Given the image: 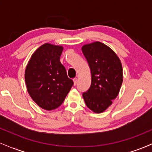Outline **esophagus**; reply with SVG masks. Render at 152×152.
<instances>
[{
	"label": "esophagus",
	"instance_id": "34e87169",
	"mask_svg": "<svg viewBox=\"0 0 152 152\" xmlns=\"http://www.w3.org/2000/svg\"><path fill=\"white\" fill-rule=\"evenodd\" d=\"M74 86H76V84H77V82H78V78H74Z\"/></svg>",
	"mask_w": 152,
	"mask_h": 152
}]
</instances>
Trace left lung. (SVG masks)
Returning <instances> with one entry per match:
<instances>
[{"mask_svg": "<svg viewBox=\"0 0 152 152\" xmlns=\"http://www.w3.org/2000/svg\"><path fill=\"white\" fill-rule=\"evenodd\" d=\"M82 52L89 66L91 86L83 97L87 107L95 113H102L116 98L123 81L121 63L109 47L94 42L82 47Z\"/></svg>", "mask_w": 152, "mask_h": 152, "instance_id": "1", "label": "left lung"}]
</instances>
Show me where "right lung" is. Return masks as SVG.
Returning a JSON list of instances; mask_svg holds the SVG:
<instances>
[{
    "label": "right lung",
    "mask_w": 152,
    "mask_h": 152,
    "mask_svg": "<svg viewBox=\"0 0 152 152\" xmlns=\"http://www.w3.org/2000/svg\"><path fill=\"white\" fill-rule=\"evenodd\" d=\"M63 47L45 43L32 55L25 71L29 95L40 107L53 110L62 104L74 81L60 62Z\"/></svg>",
    "instance_id": "add662e5"
}]
</instances>
